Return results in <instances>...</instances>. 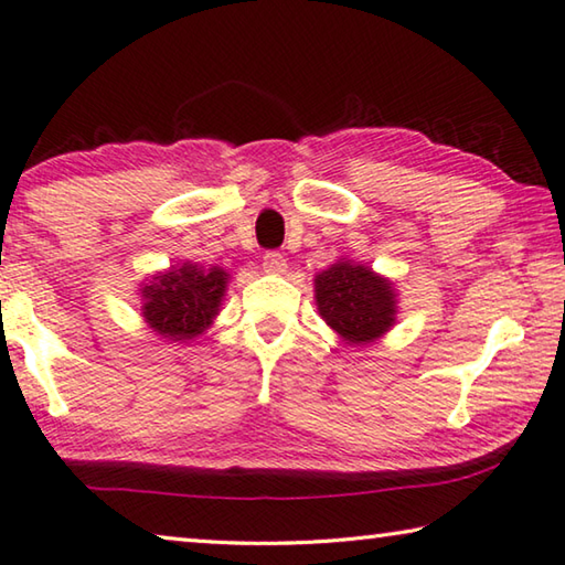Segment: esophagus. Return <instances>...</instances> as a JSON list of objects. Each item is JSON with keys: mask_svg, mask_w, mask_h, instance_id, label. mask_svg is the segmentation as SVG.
Wrapping results in <instances>:
<instances>
[{"mask_svg": "<svg viewBox=\"0 0 565 565\" xmlns=\"http://www.w3.org/2000/svg\"><path fill=\"white\" fill-rule=\"evenodd\" d=\"M264 271L271 274V276H281L286 274V258L281 254H276V250H271V254L264 256Z\"/></svg>", "mask_w": 565, "mask_h": 565, "instance_id": "obj_1", "label": "esophagus"}]
</instances>
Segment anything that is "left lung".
Returning a JSON list of instances; mask_svg holds the SVG:
<instances>
[{
	"label": "left lung",
	"mask_w": 565,
	"mask_h": 565,
	"mask_svg": "<svg viewBox=\"0 0 565 565\" xmlns=\"http://www.w3.org/2000/svg\"><path fill=\"white\" fill-rule=\"evenodd\" d=\"M397 289L354 258H339L315 276L319 317L347 344H372L397 324Z\"/></svg>",
	"instance_id": "1"
}]
</instances>
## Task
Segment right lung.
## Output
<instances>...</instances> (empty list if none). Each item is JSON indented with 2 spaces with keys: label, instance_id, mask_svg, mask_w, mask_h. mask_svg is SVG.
I'll return each instance as SVG.
<instances>
[{
  "label": "right lung",
  "instance_id": "right-lung-1",
  "mask_svg": "<svg viewBox=\"0 0 565 565\" xmlns=\"http://www.w3.org/2000/svg\"><path fill=\"white\" fill-rule=\"evenodd\" d=\"M231 274L221 266L173 264L140 284V317L170 344H188L221 315Z\"/></svg>",
  "mask_w": 565,
  "mask_h": 565
}]
</instances>
